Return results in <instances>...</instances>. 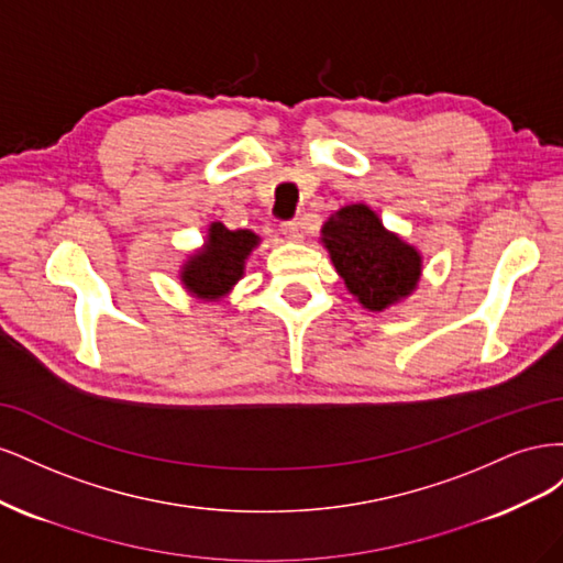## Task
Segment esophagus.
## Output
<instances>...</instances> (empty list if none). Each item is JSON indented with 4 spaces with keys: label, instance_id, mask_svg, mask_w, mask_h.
<instances>
[{
    "label": "esophagus",
    "instance_id": "34e87169",
    "mask_svg": "<svg viewBox=\"0 0 563 563\" xmlns=\"http://www.w3.org/2000/svg\"><path fill=\"white\" fill-rule=\"evenodd\" d=\"M282 234L286 236V240L298 242L300 240V225L296 223V220H288V223H282Z\"/></svg>",
    "mask_w": 563,
    "mask_h": 563
}]
</instances>
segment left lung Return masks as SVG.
Segmentation results:
<instances>
[{
	"label": "left lung",
	"instance_id": "left-lung-1",
	"mask_svg": "<svg viewBox=\"0 0 563 563\" xmlns=\"http://www.w3.org/2000/svg\"><path fill=\"white\" fill-rule=\"evenodd\" d=\"M319 242L354 300L385 312L413 296L422 277V253L383 225L368 203H347L323 223Z\"/></svg>",
	"mask_w": 563,
	"mask_h": 563
}]
</instances>
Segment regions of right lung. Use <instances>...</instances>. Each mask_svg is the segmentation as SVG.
I'll use <instances>...</instances> for the list:
<instances>
[{
    "label": "right lung",
    "mask_w": 563,
    "mask_h": 563,
    "mask_svg": "<svg viewBox=\"0 0 563 563\" xmlns=\"http://www.w3.org/2000/svg\"><path fill=\"white\" fill-rule=\"evenodd\" d=\"M261 236L253 230H228L223 223H211L201 249L187 255L178 269L183 288L190 296L218 302L244 277L246 261Z\"/></svg>",
    "instance_id": "obj_1"
}]
</instances>
